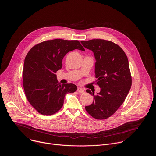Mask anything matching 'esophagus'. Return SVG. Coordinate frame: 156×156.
Masks as SVG:
<instances>
[{"label":"esophagus","mask_w":156,"mask_h":156,"mask_svg":"<svg viewBox=\"0 0 156 156\" xmlns=\"http://www.w3.org/2000/svg\"><path fill=\"white\" fill-rule=\"evenodd\" d=\"M77 92L80 94H83L84 92V89L82 88H77Z\"/></svg>","instance_id":"34e87169"}]
</instances>
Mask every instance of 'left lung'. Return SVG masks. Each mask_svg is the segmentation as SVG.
Instances as JSON below:
<instances>
[{"label": "left lung", "instance_id": "1", "mask_svg": "<svg viewBox=\"0 0 156 156\" xmlns=\"http://www.w3.org/2000/svg\"><path fill=\"white\" fill-rule=\"evenodd\" d=\"M81 43L94 52L95 77L98 79L96 84L101 88L97 95L89 89L86 90L94 100L85 109L93 118L105 119L119 109L131 88L132 80L128 58L118 45L108 40L96 39Z\"/></svg>", "mask_w": 156, "mask_h": 156}]
</instances>
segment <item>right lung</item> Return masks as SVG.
I'll return each instance as SVG.
<instances>
[{
  "label": "right lung",
  "instance_id": "right-lung-1",
  "mask_svg": "<svg viewBox=\"0 0 156 156\" xmlns=\"http://www.w3.org/2000/svg\"><path fill=\"white\" fill-rule=\"evenodd\" d=\"M75 49L85 50L77 40L55 39L34 45L26 56L23 88L27 100L40 113L55 114L63 106L67 93L76 91L74 84L58 83L55 74L62 67L65 55Z\"/></svg>",
  "mask_w": 156,
  "mask_h": 156
}]
</instances>
